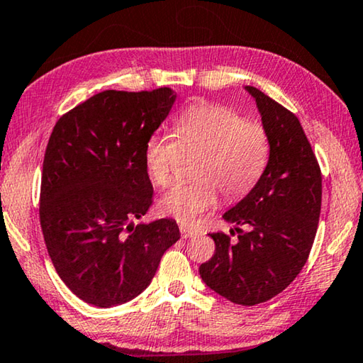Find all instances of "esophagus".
I'll return each instance as SVG.
<instances>
[{
	"instance_id": "obj_1",
	"label": "esophagus",
	"mask_w": 363,
	"mask_h": 363,
	"mask_svg": "<svg viewBox=\"0 0 363 363\" xmlns=\"http://www.w3.org/2000/svg\"><path fill=\"white\" fill-rule=\"evenodd\" d=\"M180 232H182V237H185V238L196 235V230H193V228H188L186 225H180Z\"/></svg>"
}]
</instances>
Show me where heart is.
<instances>
[{
    "label": "heart",
    "mask_w": 363,
    "mask_h": 363,
    "mask_svg": "<svg viewBox=\"0 0 363 363\" xmlns=\"http://www.w3.org/2000/svg\"><path fill=\"white\" fill-rule=\"evenodd\" d=\"M183 154H199L191 183H178L159 199V213L191 224L214 208L217 188L227 199L248 194L269 162L263 126L227 107L198 104L178 116L175 136L155 135L144 146V165L154 185L169 186Z\"/></svg>",
    "instance_id": "1"
}]
</instances>
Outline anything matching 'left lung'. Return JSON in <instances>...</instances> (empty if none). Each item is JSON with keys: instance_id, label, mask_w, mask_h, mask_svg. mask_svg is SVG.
<instances>
[{"instance_id": "obj_1", "label": "left lung", "mask_w": 363, "mask_h": 363, "mask_svg": "<svg viewBox=\"0 0 363 363\" xmlns=\"http://www.w3.org/2000/svg\"><path fill=\"white\" fill-rule=\"evenodd\" d=\"M245 91L269 138V162L252 191L222 216L235 224L237 243L224 232L209 233L216 252L199 274L211 291L250 306L281 294L305 266L320 220L321 172L297 116L259 89Z\"/></svg>"}]
</instances>
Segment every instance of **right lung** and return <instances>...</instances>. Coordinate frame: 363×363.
I'll return each mask as SVG.
<instances>
[{
	"mask_svg": "<svg viewBox=\"0 0 363 363\" xmlns=\"http://www.w3.org/2000/svg\"><path fill=\"white\" fill-rule=\"evenodd\" d=\"M177 94L104 91L61 116L42 169L40 225L72 294L110 308L138 297L180 238L175 220L135 225L152 203L144 146Z\"/></svg>",
	"mask_w": 363,
	"mask_h": 363,
	"instance_id": "add662e5",
	"label": "right lung"
}]
</instances>
